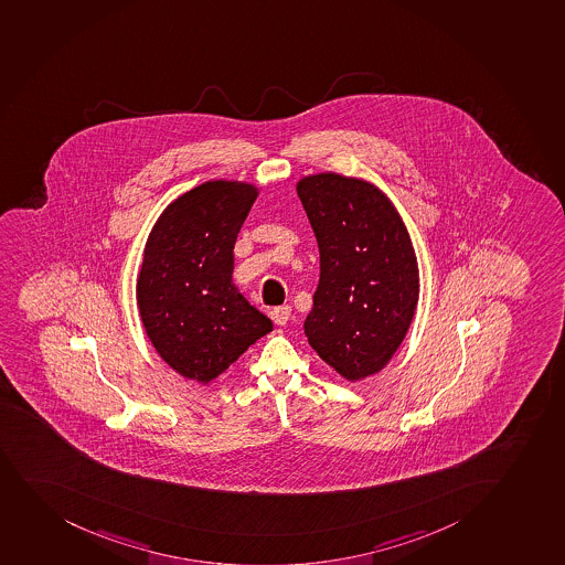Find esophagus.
Instances as JSON below:
<instances>
[{
    "label": "esophagus",
    "instance_id": "1",
    "mask_svg": "<svg viewBox=\"0 0 565 565\" xmlns=\"http://www.w3.org/2000/svg\"><path fill=\"white\" fill-rule=\"evenodd\" d=\"M291 309L290 307H277L271 310L269 316L274 320L275 326H286V321L290 320Z\"/></svg>",
    "mask_w": 565,
    "mask_h": 565
}]
</instances>
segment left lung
Masks as SVG:
<instances>
[{"instance_id":"8db88e82","label":"left lung","mask_w":565,"mask_h":565,"mask_svg":"<svg viewBox=\"0 0 565 565\" xmlns=\"http://www.w3.org/2000/svg\"><path fill=\"white\" fill-rule=\"evenodd\" d=\"M296 190L320 249L305 334L342 377L364 380L385 369L415 316L420 285L409 232L366 180L320 172Z\"/></svg>"}]
</instances>
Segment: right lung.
Listing matches in <instances>:
<instances>
[{"mask_svg":"<svg viewBox=\"0 0 565 565\" xmlns=\"http://www.w3.org/2000/svg\"><path fill=\"white\" fill-rule=\"evenodd\" d=\"M258 190L210 180L163 210L145 245L137 307L172 370L202 385L274 329L232 282L234 244Z\"/></svg>","mask_w":565,"mask_h":565,"instance_id":"1","label":"right lung"}]
</instances>
